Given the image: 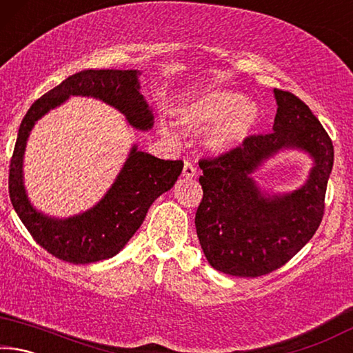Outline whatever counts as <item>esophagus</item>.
I'll return each mask as SVG.
<instances>
[{"label": "esophagus", "mask_w": 353, "mask_h": 353, "mask_svg": "<svg viewBox=\"0 0 353 353\" xmlns=\"http://www.w3.org/2000/svg\"><path fill=\"white\" fill-rule=\"evenodd\" d=\"M182 176H183L185 179H193V177L196 176V168H194V165L190 162V160H185Z\"/></svg>", "instance_id": "34e87169"}]
</instances>
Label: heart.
<instances>
[{
	"label": "heart",
	"mask_w": 353,
	"mask_h": 353,
	"mask_svg": "<svg viewBox=\"0 0 353 353\" xmlns=\"http://www.w3.org/2000/svg\"><path fill=\"white\" fill-rule=\"evenodd\" d=\"M260 110L252 99L229 88H208L194 94L177 110V119L190 132L207 134L205 145L213 152H225L243 145L259 124ZM163 135L171 137L168 129Z\"/></svg>",
	"instance_id": "heart-1"
}]
</instances>
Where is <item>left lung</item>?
Masks as SVG:
<instances>
[{
    "mask_svg": "<svg viewBox=\"0 0 353 353\" xmlns=\"http://www.w3.org/2000/svg\"><path fill=\"white\" fill-rule=\"evenodd\" d=\"M274 132L201 159L202 201L194 224L212 268L235 277H260L282 268L312 240L324 216L333 143L310 107L291 92L274 90ZM285 147L307 150L315 166L302 189L263 196L250 174Z\"/></svg>",
    "mask_w": 353,
    "mask_h": 353,
    "instance_id": "obj_1",
    "label": "left lung"
}]
</instances>
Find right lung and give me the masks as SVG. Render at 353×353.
I'll return each instance as SVG.
<instances>
[{
	"instance_id": "1",
	"label": "right lung",
	"mask_w": 353,
	"mask_h": 353,
	"mask_svg": "<svg viewBox=\"0 0 353 353\" xmlns=\"http://www.w3.org/2000/svg\"><path fill=\"white\" fill-rule=\"evenodd\" d=\"M137 74V70L79 71L35 101L20 124L9 165V196L31 236L59 260L87 265L112 259L139 230L152 202L181 176L182 160H162L134 146L115 183L88 212L68 219H52L29 204L21 168L34 123L71 94H82L113 105L134 128L151 129L152 112L139 92Z\"/></svg>"
}]
</instances>
